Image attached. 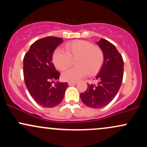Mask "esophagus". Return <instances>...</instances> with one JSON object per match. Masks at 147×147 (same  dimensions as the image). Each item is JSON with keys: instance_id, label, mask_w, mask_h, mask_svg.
<instances>
[{"instance_id": "34e87169", "label": "esophagus", "mask_w": 147, "mask_h": 147, "mask_svg": "<svg viewBox=\"0 0 147 147\" xmlns=\"http://www.w3.org/2000/svg\"><path fill=\"white\" fill-rule=\"evenodd\" d=\"M68 84L69 86H74L75 84H77V82H69Z\"/></svg>"}]
</instances>
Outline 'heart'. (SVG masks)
<instances>
[{
	"instance_id": "obj_1",
	"label": "heart",
	"mask_w": 147,
	"mask_h": 147,
	"mask_svg": "<svg viewBox=\"0 0 147 147\" xmlns=\"http://www.w3.org/2000/svg\"><path fill=\"white\" fill-rule=\"evenodd\" d=\"M65 52L60 48L55 50L52 61L58 70L63 71L71 65L75 60L74 68L63 72L61 78L65 82H76L89 75H95L100 70L104 63V52L97 45L88 41H75L65 45Z\"/></svg>"
}]
</instances>
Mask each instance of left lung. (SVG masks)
<instances>
[{"mask_svg": "<svg viewBox=\"0 0 147 147\" xmlns=\"http://www.w3.org/2000/svg\"><path fill=\"white\" fill-rule=\"evenodd\" d=\"M97 43L104 52V57L102 68L95 79L97 83L87 84L86 90L80 94L82 102L93 109L104 107L115 98L124 75V61L115 46L104 38Z\"/></svg>", "mask_w": 147, "mask_h": 147, "instance_id": "1", "label": "left lung"}]
</instances>
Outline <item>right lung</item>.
I'll list each match as a JSON object with an SVG mask.
<instances>
[{
	"mask_svg": "<svg viewBox=\"0 0 147 147\" xmlns=\"http://www.w3.org/2000/svg\"><path fill=\"white\" fill-rule=\"evenodd\" d=\"M62 38L47 36L37 40L30 46L23 59L25 86L34 100L45 108L55 107L63 100L68 83H52L59 79L60 73L52 62L55 50Z\"/></svg>",
	"mask_w": 147,
	"mask_h": 147,
	"instance_id": "obj_1",
	"label": "right lung"
}]
</instances>
